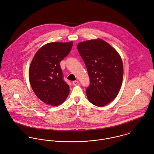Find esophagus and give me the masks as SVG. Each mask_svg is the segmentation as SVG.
Wrapping results in <instances>:
<instances>
[{
	"mask_svg": "<svg viewBox=\"0 0 154 154\" xmlns=\"http://www.w3.org/2000/svg\"><path fill=\"white\" fill-rule=\"evenodd\" d=\"M72 84L73 85H76L78 84H79V82L78 81H73Z\"/></svg>",
	"mask_w": 154,
	"mask_h": 154,
	"instance_id": "esophagus-1",
	"label": "esophagus"
}]
</instances>
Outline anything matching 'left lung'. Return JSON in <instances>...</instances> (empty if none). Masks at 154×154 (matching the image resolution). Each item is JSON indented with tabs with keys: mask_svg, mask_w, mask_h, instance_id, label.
Returning a JSON list of instances; mask_svg holds the SVG:
<instances>
[{
	"mask_svg": "<svg viewBox=\"0 0 154 154\" xmlns=\"http://www.w3.org/2000/svg\"><path fill=\"white\" fill-rule=\"evenodd\" d=\"M77 48L90 79L86 90L88 100L96 106H104L117 97L121 88L123 76L121 57L101 39L79 43Z\"/></svg>",
	"mask_w": 154,
	"mask_h": 154,
	"instance_id": "obj_1",
	"label": "left lung"
}]
</instances>
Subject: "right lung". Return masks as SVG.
Wrapping results in <instances>:
<instances>
[{
	"mask_svg": "<svg viewBox=\"0 0 154 154\" xmlns=\"http://www.w3.org/2000/svg\"><path fill=\"white\" fill-rule=\"evenodd\" d=\"M73 43L54 42L43 45L35 53L29 67V82L37 97L56 106L66 100L69 86L63 79L60 62L70 53Z\"/></svg>",
	"mask_w": 154,
	"mask_h": 154,
	"instance_id": "1",
	"label": "right lung"
}]
</instances>
